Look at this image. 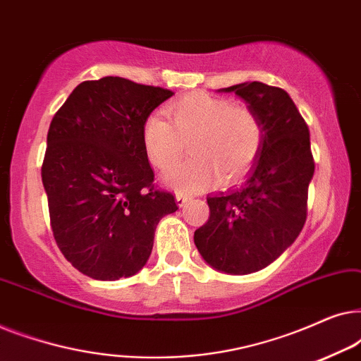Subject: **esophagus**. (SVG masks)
<instances>
[{
  "mask_svg": "<svg viewBox=\"0 0 361 361\" xmlns=\"http://www.w3.org/2000/svg\"><path fill=\"white\" fill-rule=\"evenodd\" d=\"M190 199H192V197L184 194V192H177V194H176V200H177V205H179V207H184Z\"/></svg>",
  "mask_w": 361,
  "mask_h": 361,
  "instance_id": "esophagus-1",
  "label": "esophagus"
}]
</instances>
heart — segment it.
<instances>
[{"label": "heart", "mask_w": 361, "mask_h": 361, "mask_svg": "<svg viewBox=\"0 0 361 361\" xmlns=\"http://www.w3.org/2000/svg\"><path fill=\"white\" fill-rule=\"evenodd\" d=\"M172 125L159 113L142 123V149L152 167L169 171L180 161L185 142L194 156L172 171L166 182L179 190L195 192L221 177L233 182L245 176L258 157L264 140L258 113L228 98L192 92L167 106Z\"/></svg>", "instance_id": "obj_1"}]
</instances>
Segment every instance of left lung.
Masks as SVG:
<instances>
[{
  "instance_id": "left-lung-1",
  "label": "left lung",
  "mask_w": 361,
  "mask_h": 361,
  "mask_svg": "<svg viewBox=\"0 0 361 361\" xmlns=\"http://www.w3.org/2000/svg\"><path fill=\"white\" fill-rule=\"evenodd\" d=\"M258 113L264 140L243 184L207 197L210 216L194 243L212 268L250 274L279 258L307 219L314 176L307 123L288 92L261 82L225 88Z\"/></svg>"
}]
</instances>
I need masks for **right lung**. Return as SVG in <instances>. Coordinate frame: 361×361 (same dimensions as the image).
I'll return each mask as SVG.
<instances>
[{
    "label": "right lung",
    "mask_w": 361,
    "mask_h": 361,
    "mask_svg": "<svg viewBox=\"0 0 361 361\" xmlns=\"http://www.w3.org/2000/svg\"><path fill=\"white\" fill-rule=\"evenodd\" d=\"M171 90L121 77L75 87L54 115L42 161L54 238L66 259L100 281L136 274L176 197L154 185L142 123Z\"/></svg>",
    "instance_id": "add662e5"
}]
</instances>
